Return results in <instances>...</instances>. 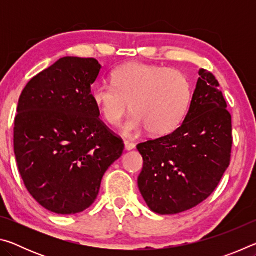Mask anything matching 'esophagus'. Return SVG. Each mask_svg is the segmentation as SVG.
Returning a JSON list of instances; mask_svg holds the SVG:
<instances>
[{"label": "esophagus", "mask_w": 256, "mask_h": 256, "mask_svg": "<svg viewBox=\"0 0 256 256\" xmlns=\"http://www.w3.org/2000/svg\"><path fill=\"white\" fill-rule=\"evenodd\" d=\"M124 148L126 151H131L133 150L134 148H136V144H132V142H128V141H125L124 142Z\"/></svg>", "instance_id": "1"}]
</instances>
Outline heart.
<instances>
[{
    "label": "heart",
    "instance_id": "obj_1",
    "mask_svg": "<svg viewBox=\"0 0 256 256\" xmlns=\"http://www.w3.org/2000/svg\"><path fill=\"white\" fill-rule=\"evenodd\" d=\"M112 84L99 82L92 99L106 122L118 126L130 108L133 112L123 128L126 136L144 130L164 136L183 123L192 100V86L183 73L144 63H128L112 73Z\"/></svg>",
    "mask_w": 256,
    "mask_h": 256
}]
</instances>
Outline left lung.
<instances>
[{
	"mask_svg": "<svg viewBox=\"0 0 256 256\" xmlns=\"http://www.w3.org/2000/svg\"><path fill=\"white\" fill-rule=\"evenodd\" d=\"M188 115L167 136L136 146L144 158L138 186L151 211L176 214L200 204L230 162L232 116L211 72L200 68Z\"/></svg>",
	"mask_w": 256,
	"mask_h": 256,
	"instance_id": "8db88e82",
	"label": "left lung"
}]
</instances>
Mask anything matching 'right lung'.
Here are the masks:
<instances>
[{
	"instance_id": "right-lung-1",
	"label": "right lung",
	"mask_w": 256,
	"mask_h": 256,
	"mask_svg": "<svg viewBox=\"0 0 256 256\" xmlns=\"http://www.w3.org/2000/svg\"><path fill=\"white\" fill-rule=\"evenodd\" d=\"M102 66L66 56L30 80L14 120V154L28 192L58 214L92 204L102 176L123 154V141L99 118L92 84Z\"/></svg>"
}]
</instances>
